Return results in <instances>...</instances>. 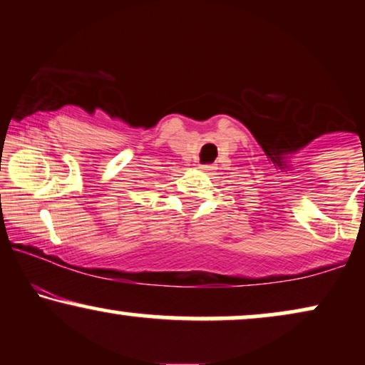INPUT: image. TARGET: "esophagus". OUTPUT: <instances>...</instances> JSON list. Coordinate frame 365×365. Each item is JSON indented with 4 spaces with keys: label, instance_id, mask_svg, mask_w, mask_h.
Returning <instances> with one entry per match:
<instances>
[{
    "label": "esophagus",
    "instance_id": "esophagus-1",
    "mask_svg": "<svg viewBox=\"0 0 365 365\" xmlns=\"http://www.w3.org/2000/svg\"><path fill=\"white\" fill-rule=\"evenodd\" d=\"M201 169H206V171H209V169H212L211 164H201Z\"/></svg>",
    "mask_w": 365,
    "mask_h": 365
}]
</instances>
